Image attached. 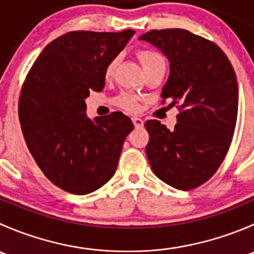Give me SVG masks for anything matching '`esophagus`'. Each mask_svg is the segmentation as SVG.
Returning <instances> with one entry per match:
<instances>
[{
	"instance_id": "esophagus-1",
	"label": "esophagus",
	"mask_w": 254,
	"mask_h": 254,
	"mask_svg": "<svg viewBox=\"0 0 254 254\" xmlns=\"http://www.w3.org/2000/svg\"><path fill=\"white\" fill-rule=\"evenodd\" d=\"M132 123H134V125H135V127H143V120L142 119H140V118H132Z\"/></svg>"
}]
</instances>
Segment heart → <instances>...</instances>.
I'll return each mask as SVG.
<instances>
[{"mask_svg":"<svg viewBox=\"0 0 254 254\" xmlns=\"http://www.w3.org/2000/svg\"><path fill=\"white\" fill-rule=\"evenodd\" d=\"M137 55H139V59L140 61H141L143 67L156 63V61L162 60V58H161L157 53H155V51L152 50H140L139 53H137ZM117 64H118L117 58L112 59V60L107 64L106 70H104V76H106V78H111L112 76L114 75V71L115 68H117ZM117 103L119 104L122 108L127 109V111H135V109H136V101H135L134 97H131L130 94L124 93L122 94V96H119L117 99Z\"/></svg>","mask_w":254,"mask_h":254,"instance_id":"obj_1","label":"heart"}]
</instances>
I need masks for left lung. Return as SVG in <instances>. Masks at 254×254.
Segmentation results:
<instances>
[{"mask_svg": "<svg viewBox=\"0 0 254 254\" xmlns=\"http://www.w3.org/2000/svg\"><path fill=\"white\" fill-rule=\"evenodd\" d=\"M139 40L170 63L161 97L181 103L175 130L147 120L146 156L153 173L179 190L205 183L220 167L236 127L238 87L231 63L216 44L184 29L150 30Z\"/></svg>", "mask_w": 254, "mask_h": 254, "instance_id": "1", "label": "left lung"}]
</instances>
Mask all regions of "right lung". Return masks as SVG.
Listing matches in <instances>:
<instances>
[{"label":"right lung","instance_id":"obj_1","mask_svg":"<svg viewBox=\"0 0 254 254\" xmlns=\"http://www.w3.org/2000/svg\"><path fill=\"white\" fill-rule=\"evenodd\" d=\"M134 34L61 35L44 48L25 78L18 107L23 136L42 172L63 190L84 195L115 173L134 124L120 112L92 120L86 98L104 88L107 64Z\"/></svg>","mask_w":254,"mask_h":254}]
</instances>
